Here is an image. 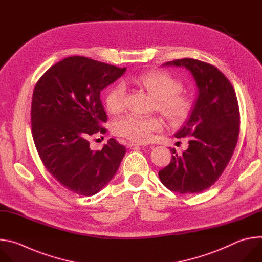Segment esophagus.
<instances>
[{
  "label": "esophagus",
  "mask_w": 262,
  "mask_h": 262,
  "mask_svg": "<svg viewBox=\"0 0 262 262\" xmlns=\"http://www.w3.org/2000/svg\"><path fill=\"white\" fill-rule=\"evenodd\" d=\"M127 145H128V147H134V146H143L144 144H142V143H137V142H134V141H129V142L127 143Z\"/></svg>",
  "instance_id": "esophagus-1"
}]
</instances>
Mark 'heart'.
I'll list each match as a JSON object with an SVG mask.
<instances>
[{
    "mask_svg": "<svg viewBox=\"0 0 262 262\" xmlns=\"http://www.w3.org/2000/svg\"><path fill=\"white\" fill-rule=\"evenodd\" d=\"M144 88L155 99L156 108L168 121L182 122L191 110L189 97L179 92L181 82L170 73L165 71H150L129 78ZM126 103V88L123 82L112 86L105 95V105L112 114L121 113ZM162 121L156 117L126 116L114 123V132L122 137L135 142L149 141L155 132L161 130Z\"/></svg>",
    "mask_w": 262,
    "mask_h": 262,
    "instance_id": "obj_1",
    "label": "heart"
}]
</instances>
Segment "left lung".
<instances>
[{
  "label": "left lung",
  "instance_id": "obj_1",
  "mask_svg": "<svg viewBox=\"0 0 262 262\" xmlns=\"http://www.w3.org/2000/svg\"><path fill=\"white\" fill-rule=\"evenodd\" d=\"M163 66L187 68L198 89L190 118L174 134L190 137L189 147L159 171L162 184L181 194L199 193L213 186L228 165L239 133V108L235 91L215 66L195 59H181Z\"/></svg>",
  "mask_w": 262,
  "mask_h": 262
}]
</instances>
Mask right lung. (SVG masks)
Here are the masks:
<instances>
[{
    "label": "right lung",
    "instance_id": "right-lung-1",
    "mask_svg": "<svg viewBox=\"0 0 262 262\" xmlns=\"http://www.w3.org/2000/svg\"><path fill=\"white\" fill-rule=\"evenodd\" d=\"M126 71L85 57H69L37 81L32 99L33 139L47 171L69 191L92 196L114 178L126 148L111 138L101 150L89 138L106 129L101 91Z\"/></svg>",
    "mask_w": 262,
    "mask_h": 262
}]
</instances>
